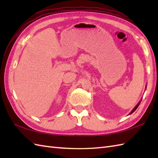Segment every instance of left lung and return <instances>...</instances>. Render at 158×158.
Instances as JSON below:
<instances>
[{
	"mask_svg": "<svg viewBox=\"0 0 158 158\" xmlns=\"http://www.w3.org/2000/svg\"><path fill=\"white\" fill-rule=\"evenodd\" d=\"M139 105H140V102L138 104V105H137L135 106V108L134 109L132 110V112H131V113H133L134 111H135V110H136L137 108H138V106H139Z\"/></svg>",
	"mask_w": 158,
	"mask_h": 158,
	"instance_id": "1",
	"label": "left lung"
}]
</instances>
